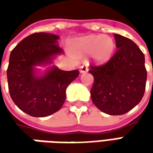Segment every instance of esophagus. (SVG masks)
<instances>
[{"instance_id":"34e87169","label":"esophagus","mask_w":153,"mask_h":153,"mask_svg":"<svg viewBox=\"0 0 153 153\" xmlns=\"http://www.w3.org/2000/svg\"><path fill=\"white\" fill-rule=\"evenodd\" d=\"M87 71H88V65L84 64L80 67V72L81 73H85Z\"/></svg>"}]
</instances>
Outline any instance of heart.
<instances>
[{
	"label": "heart",
	"instance_id": "1",
	"mask_svg": "<svg viewBox=\"0 0 153 153\" xmlns=\"http://www.w3.org/2000/svg\"><path fill=\"white\" fill-rule=\"evenodd\" d=\"M72 48L82 55L90 54L92 59L98 63H105L114 53L115 42L107 36L94 35L77 39L74 42Z\"/></svg>",
	"mask_w": 153,
	"mask_h": 153
}]
</instances>
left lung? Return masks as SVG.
Returning a JSON list of instances; mask_svg holds the SVG:
<instances>
[{"mask_svg": "<svg viewBox=\"0 0 153 153\" xmlns=\"http://www.w3.org/2000/svg\"><path fill=\"white\" fill-rule=\"evenodd\" d=\"M117 50L106 64L91 65L93 103L109 115H123L138 105L146 82L145 56L130 39L114 34Z\"/></svg>", "mask_w": 153, "mask_h": 153, "instance_id": "1", "label": "left lung"}]
</instances>
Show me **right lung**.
Listing matches in <instances>:
<instances>
[{
  "mask_svg": "<svg viewBox=\"0 0 153 153\" xmlns=\"http://www.w3.org/2000/svg\"><path fill=\"white\" fill-rule=\"evenodd\" d=\"M59 36L39 32L23 39L11 52L7 68V82L15 105L28 115L44 117L61 108L68 85L76 79L78 70L65 71L55 65L40 72L37 66L52 65L63 53Z\"/></svg>",
  "mask_w": 153,
  "mask_h": 153,
  "instance_id": "right-lung-1",
  "label": "right lung"
}]
</instances>
